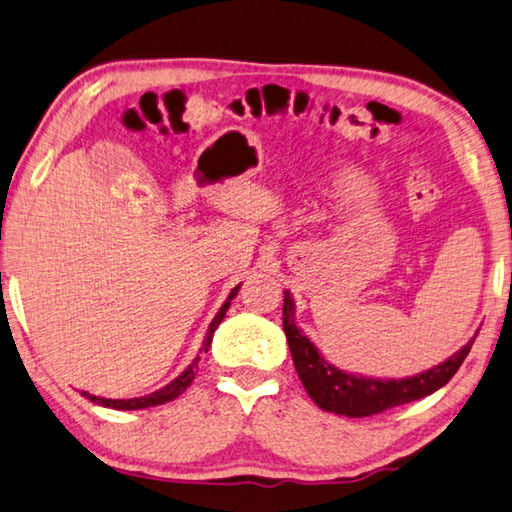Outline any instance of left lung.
Wrapping results in <instances>:
<instances>
[{
  "label": "left lung",
  "mask_w": 512,
  "mask_h": 512,
  "mask_svg": "<svg viewBox=\"0 0 512 512\" xmlns=\"http://www.w3.org/2000/svg\"><path fill=\"white\" fill-rule=\"evenodd\" d=\"M283 330L285 337H288L294 369H297L299 380L306 387L308 396L324 411H333V414L348 418L382 414V411L407 405V402L420 400L445 387L454 378V373L459 371L465 357H468L474 337H477L474 335L452 357H447L445 362L432 366V369L423 373L400 380H380L346 373L326 362V357L319 353V348L297 326V319H294V299L288 290H285L283 299Z\"/></svg>",
  "instance_id": "obj_1"
}]
</instances>
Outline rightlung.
Instances as JSON below:
<instances>
[{
	"label": "right lung",
	"instance_id": "obj_1",
	"mask_svg": "<svg viewBox=\"0 0 512 512\" xmlns=\"http://www.w3.org/2000/svg\"><path fill=\"white\" fill-rule=\"evenodd\" d=\"M238 290H240V285H236V288H233V290L229 292L227 301L222 303V308L218 310V315L213 317V321H211V324H209V330H206V337H204V342H202L200 353H206V351H209V346H211V339H213L215 328L220 326V321L224 319V315H227V310H229V306H231V299L236 297ZM197 362H200V355H197L195 360L186 366L184 373H182V375H177V378H175L173 382L166 384V387H161L159 391H152V393H148V396H143V398H130V400H112V398H98V396H92V393H87V391H83V396H85L87 400H92L94 405L110 407V409H119V411H134V409H146V407H157V405H164V402L175 400L177 396H182V393H184L188 387H191V382L195 380V369H197Z\"/></svg>",
	"mask_w": 512,
	"mask_h": 512
}]
</instances>
